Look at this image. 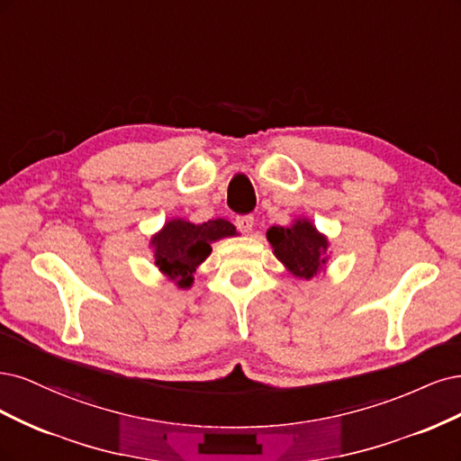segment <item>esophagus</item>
I'll return each mask as SVG.
<instances>
[{
  "label": "esophagus",
  "mask_w": 461,
  "mask_h": 461,
  "mask_svg": "<svg viewBox=\"0 0 461 461\" xmlns=\"http://www.w3.org/2000/svg\"><path fill=\"white\" fill-rule=\"evenodd\" d=\"M235 226H237V230H240L241 233L249 235V233L252 231V226H255V218H252L250 214H247V216H237V218H235Z\"/></svg>",
  "instance_id": "esophagus-1"
}]
</instances>
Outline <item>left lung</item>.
<instances>
[{
	"instance_id": "obj_1",
	"label": "left lung",
	"mask_w": 461,
	"mask_h": 461,
	"mask_svg": "<svg viewBox=\"0 0 461 461\" xmlns=\"http://www.w3.org/2000/svg\"><path fill=\"white\" fill-rule=\"evenodd\" d=\"M274 257L294 279H312L325 272L331 258L330 240L306 216L294 218L289 226H272L266 231Z\"/></svg>"
}]
</instances>
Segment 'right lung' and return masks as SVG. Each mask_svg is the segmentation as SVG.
Listing matches in <instances>:
<instances>
[{
	"label": "right lung",
	"instance_id": "obj_1",
	"mask_svg": "<svg viewBox=\"0 0 461 461\" xmlns=\"http://www.w3.org/2000/svg\"><path fill=\"white\" fill-rule=\"evenodd\" d=\"M240 235L231 221L216 218L193 224L185 218H170L157 233L151 235L149 249L158 272L177 289L193 285V274L211 257L212 243L224 237Z\"/></svg>",
	"mask_w": 461,
	"mask_h": 461
}]
</instances>
